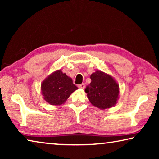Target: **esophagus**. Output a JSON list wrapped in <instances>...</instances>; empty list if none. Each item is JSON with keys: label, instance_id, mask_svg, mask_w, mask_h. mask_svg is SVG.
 Wrapping results in <instances>:
<instances>
[{"label": "esophagus", "instance_id": "obj_1", "mask_svg": "<svg viewBox=\"0 0 159 159\" xmlns=\"http://www.w3.org/2000/svg\"><path fill=\"white\" fill-rule=\"evenodd\" d=\"M85 84L84 83H81V84H80V85H79V88H82V89H83V88H85Z\"/></svg>", "mask_w": 159, "mask_h": 159}]
</instances>
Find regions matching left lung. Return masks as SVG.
Instances as JSON below:
<instances>
[{
  "mask_svg": "<svg viewBox=\"0 0 159 159\" xmlns=\"http://www.w3.org/2000/svg\"><path fill=\"white\" fill-rule=\"evenodd\" d=\"M90 79L92 81L86 86L85 91L92 104L102 109L114 106L119 93L118 85L114 79L100 71L91 74Z\"/></svg>",
  "mask_w": 159,
  "mask_h": 159,
  "instance_id": "8db88e82",
  "label": "left lung"
}]
</instances>
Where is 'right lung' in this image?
<instances>
[{
    "instance_id": "right-lung-1",
    "label": "right lung",
    "mask_w": 159,
    "mask_h": 159,
    "mask_svg": "<svg viewBox=\"0 0 159 159\" xmlns=\"http://www.w3.org/2000/svg\"><path fill=\"white\" fill-rule=\"evenodd\" d=\"M77 89L71 78L63 74L61 70L51 74L41 85L44 99L52 105H60L64 103Z\"/></svg>"
}]
</instances>
